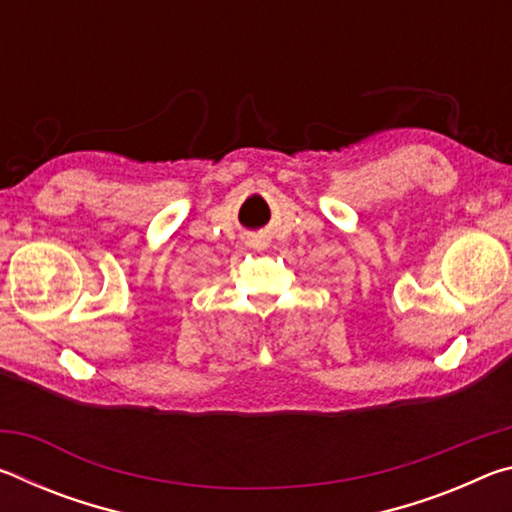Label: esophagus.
<instances>
[{"label": "esophagus", "mask_w": 512, "mask_h": 512, "mask_svg": "<svg viewBox=\"0 0 512 512\" xmlns=\"http://www.w3.org/2000/svg\"><path fill=\"white\" fill-rule=\"evenodd\" d=\"M250 246H253V248H264L266 241H264L262 235H253V239H250Z\"/></svg>", "instance_id": "esophagus-1"}]
</instances>
